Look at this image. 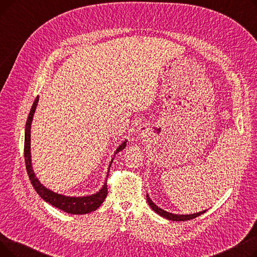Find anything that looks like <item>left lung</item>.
Segmentation results:
<instances>
[{"mask_svg":"<svg viewBox=\"0 0 257 257\" xmlns=\"http://www.w3.org/2000/svg\"><path fill=\"white\" fill-rule=\"evenodd\" d=\"M147 201H148V204L150 205V207L159 215H161V217H164L168 220H171V221H187V220H192V219H195L197 217H199L200 214L204 213L206 210H203V211H200V212H197V213H192V214H174L172 212H168L164 209H161L160 207H158L154 202L150 199V197L147 195Z\"/></svg>","mask_w":257,"mask_h":257,"instance_id":"obj_1","label":"left lung"}]
</instances>
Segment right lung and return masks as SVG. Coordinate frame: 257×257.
<instances>
[{"label": "right lung", "instance_id": "add662e5", "mask_svg": "<svg viewBox=\"0 0 257 257\" xmlns=\"http://www.w3.org/2000/svg\"><path fill=\"white\" fill-rule=\"evenodd\" d=\"M37 103H38V97H36L35 101L33 102L30 113L28 115V119H27L26 129H25V147H24L26 169H27V173H28V176L30 178V181L34 187V190L46 202H48V203H50L52 206H55L58 209L63 210L64 212L72 213V214H85L96 210L103 203V201L107 196V191H108L107 182H104V185L97 194H93L91 196H86V197H67V196H63V195L50 191L49 188L45 187L36 178L32 169V165H31V153H30L31 132L30 130H31V123H32ZM126 143L127 142L125 141L123 144H120V146L115 151V154L124 149L126 147ZM112 161L113 159L110 161L109 168H108V173H109V169ZM108 173H107V177H108Z\"/></svg>", "mask_w": 257, "mask_h": 257}]
</instances>
